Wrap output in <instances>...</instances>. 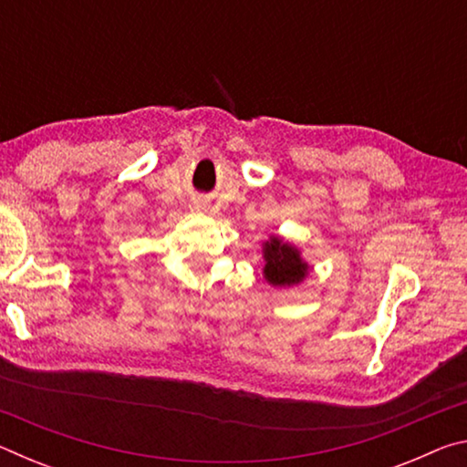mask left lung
Segmentation results:
<instances>
[{
	"label": "left lung",
	"mask_w": 467,
	"mask_h": 467,
	"mask_svg": "<svg viewBox=\"0 0 467 467\" xmlns=\"http://www.w3.org/2000/svg\"><path fill=\"white\" fill-rule=\"evenodd\" d=\"M264 259L265 280L274 286H295V284L303 282L306 270H309V265L300 259L298 249L288 243H282L280 239L265 243Z\"/></svg>",
	"instance_id": "8db88e82"
}]
</instances>
